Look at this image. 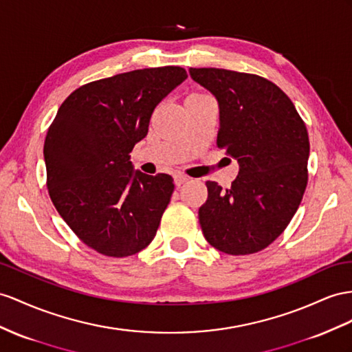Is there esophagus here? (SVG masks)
Segmentation results:
<instances>
[{
    "label": "esophagus",
    "instance_id": "esophagus-1",
    "mask_svg": "<svg viewBox=\"0 0 352 352\" xmlns=\"http://www.w3.org/2000/svg\"><path fill=\"white\" fill-rule=\"evenodd\" d=\"M188 182V177H186V175H183V174H175L174 175V183H175V186L177 187H182L184 183H187Z\"/></svg>",
    "mask_w": 352,
    "mask_h": 352
}]
</instances>
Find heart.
<instances>
[{
  "label": "heart",
  "instance_id": "b5f03b06",
  "mask_svg": "<svg viewBox=\"0 0 352 352\" xmlns=\"http://www.w3.org/2000/svg\"><path fill=\"white\" fill-rule=\"evenodd\" d=\"M197 96H204V95H201V94H192V95L187 96V99H188V98H197Z\"/></svg>",
  "mask_w": 352,
  "mask_h": 352
}]
</instances>
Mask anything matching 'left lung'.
<instances>
[{
  "label": "left lung",
  "mask_w": 352,
  "mask_h": 352,
  "mask_svg": "<svg viewBox=\"0 0 352 352\" xmlns=\"http://www.w3.org/2000/svg\"><path fill=\"white\" fill-rule=\"evenodd\" d=\"M188 73L217 99V146L239 164L230 188L206 182L208 199L199 208L204 236L226 254L257 253L299 208L308 183V131L292 99L263 77L221 68Z\"/></svg>",
  "instance_id": "obj_1"
}]
</instances>
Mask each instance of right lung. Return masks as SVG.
I'll use <instances>...</instances> for the list:
<instances>
[{
  "instance_id": "1",
  "label": "right lung",
  "mask_w": 352,
  "mask_h": 352,
  "mask_svg": "<svg viewBox=\"0 0 352 352\" xmlns=\"http://www.w3.org/2000/svg\"><path fill=\"white\" fill-rule=\"evenodd\" d=\"M186 78L182 67L135 69L78 87L59 107L44 141L49 195L98 253L128 257L156 236L174 179L133 170L129 155L156 105Z\"/></svg>"
}]
</instances>
